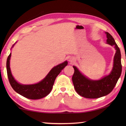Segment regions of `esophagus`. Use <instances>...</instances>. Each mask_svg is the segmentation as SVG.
I'll use <instances>...</instances> for the list:
<instances>
[{
  "label": "esophagus",
  "mask_w": 126,
  "mask_h": 126,
  "mask_svg": "<svg viewBox=\"0 0 126 126\" xmlns=\"http://www.w3.org/2000/svg\"><path fill=\"white\" fill-rule=\"evenodd\" d=\"M69 61L71 62V63H73V62L74 61V58H71L69 59Z\"/></svg>",
  "instance_id": "esophagus-1"
}]
</instances>
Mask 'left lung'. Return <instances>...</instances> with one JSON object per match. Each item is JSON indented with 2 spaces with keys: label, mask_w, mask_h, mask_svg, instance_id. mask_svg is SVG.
Returning <instances> with one entry per match:
<instances>
[{
  "label": "left lung",
  "mask_w": 126,
  "mask_h": 126,
  "mask_svg": "<svg viewBox=\"0 0 126 126\" xmlns=\"http://www.w3.org/2000/svg\"><path fill=\"white\" fill-rule=\"evenodd\" d=\"M106 33L107 43L114 46L116 49L111 73L101 79L92 80L86 78L73 66L74 72L72 76V81L74 88L79 95L87 98H98L110 93L114 88L122 72L120 50L112 36L109 33Z\"/></svg>",
  "instance_id": "8db88e82"
}]
</instances>
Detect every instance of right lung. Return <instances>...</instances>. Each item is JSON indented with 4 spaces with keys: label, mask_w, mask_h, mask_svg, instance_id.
<instances>
[{
    "label": "right lung",
    "mask_w": 126,
    "mask_h": 126,
    "mask_svg": "<svg viewBox=\"0 0 126 126\" xmlns=\"http://www.w3.org/2000/svg\"><path fill=\"white\" fill-rule=\"evenodd\" d=\"M11 53L7 61V70L8 79L14 90L22 96L31 99H38L45 97L52 91L54 80L64 68L67 65V61L52 68L46 77L38 83L32 85H23L18 83L12 76L10 68Z\"/></svg>",
    "instance_id": "obj_1"
}]
</instances>
